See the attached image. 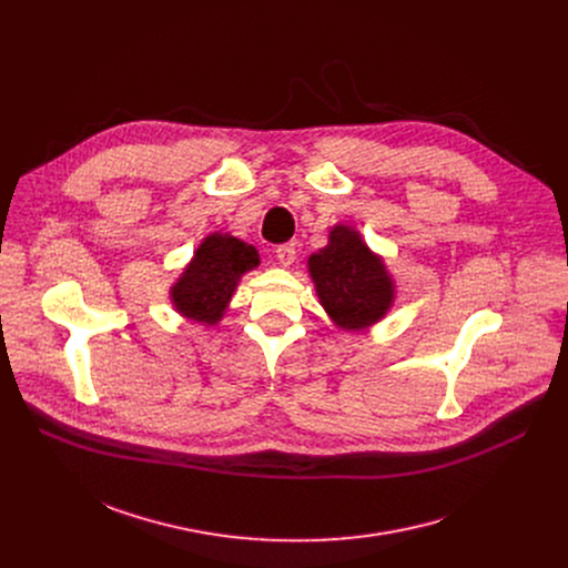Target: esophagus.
<instances>
[{"mask_svg":"<svg viewBox=\"0 0 568 568\" xmlns=\"http://www.w3.org/2000/svg\"><path fill=\"white\" fill-rule=\"evenodd\" d=\"M276 261L281 267H290L296 261V250L294 245H278L276 247Z\"/></svg>","mask_w":568,"mask_h":568,"instance_id":"1","label":"esophagus"}]
</instances>
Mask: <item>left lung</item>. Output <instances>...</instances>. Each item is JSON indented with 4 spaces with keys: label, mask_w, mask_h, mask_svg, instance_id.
<instances>
[{
    "label": "left lung",
    "mask_w": 568,
    "mask_h": 568,
    "mask_svg": "<svg viewBox=\"0 0 568 568\" xmlns=\"http://www.w3.org/2000/svg\"><path fill=\"white\" fill-rule=\"evenodd\" d=\"M307 270L318 303L344 331L373 326L395 301V283L384 261L353 226H333L328 245L307 258Z\"/></svg>",
    "instance_id": "8db88e82"
}]
</instances>
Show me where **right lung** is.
<instances>
[{
    "mask_svg": "<svg viewBox=\"0 0 568 568\" xmlns=\"http://www.w3.org/2000/svg\"><path fill=\"white\" fill-rule=\"evenodd\" d=\"M258 263L256 247L231 233H211L200 242L191 263L171 287V301L182 316L202 326H215L240 278Z\"/></svg>",
    "mask_w": 568,
    "mask_h": 568,
    "instance_id": "1",
    "label": "right lung"
}]
</instances>
